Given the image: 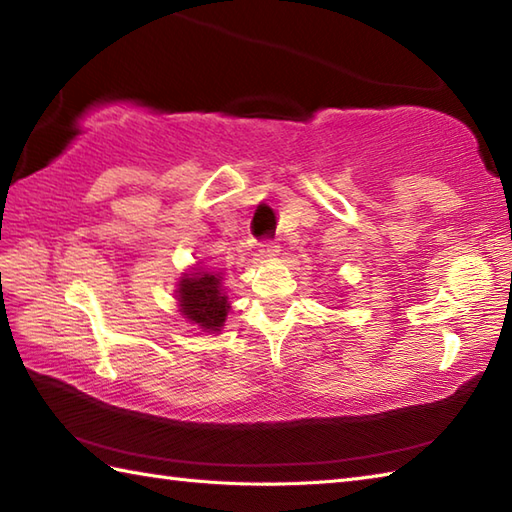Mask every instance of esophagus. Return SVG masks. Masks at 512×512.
Here are the masks:
<instances>
[{
	"mask_svg": "<svg viewBox=\"0 0 512 512\" xmlns=\"http://www.w3.org/2000/svg\"><path fill=\"white\" fill-rule=\"evenodd\" d=\"M259 253H262L264 259H275V257H279V253H281V246L275 244V242H266V244L262 246V250H259Z\"/></svg>",
	"mask_w": 512,
	"mask_h": 512,
	"instance_id": "esophagus-1",
	"label": "esophagus"
}]
</instances>
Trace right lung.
<instances>
[{
	"label": "right lung",
	"mask_w": 512,
	"mask_h": 512,
	"mask_svg": "<svg viewBox=\"0 0 512 512\" xmlns=\"http://www.w3.org/2000/svg\"><path fill=\"white\" fill-rule=\"evenodd\" d=\"M224 275L217 270H209L200 264L189 268L178 279V308L184 319L191 325H198L202 332L220 334L224 328L226 314L231 303L224 295Z\"/></svg>",
	"instance_id": "right-lung-1"
}]
</instances>
